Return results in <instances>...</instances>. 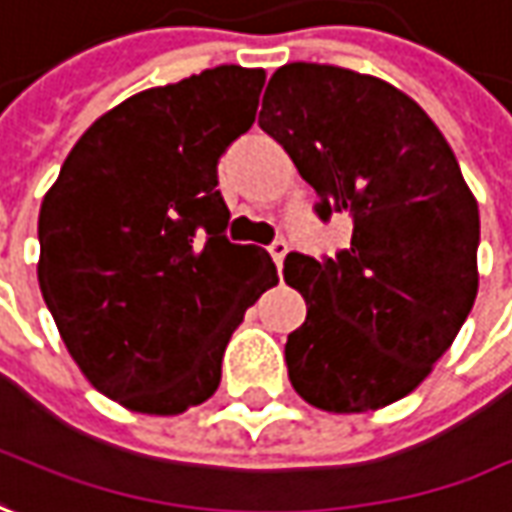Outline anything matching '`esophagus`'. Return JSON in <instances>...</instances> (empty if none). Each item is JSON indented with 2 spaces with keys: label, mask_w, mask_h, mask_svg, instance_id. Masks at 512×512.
I'll use <instances>...</instances> for the list:
<instances>
[{
  "label": "esophagus",
  "mask_w": 512,
  "mask_h": 512,
  "mask_svg": "<svg viewBox=\"0 0 512 512\" xmlns=\"http://www.w3.org/2000/svg\"><path fill=\"white\" fill-rule=\"evenodd\" d=\"M286 252H289V243H286V240H274L272 246H269V255H272V260L277 263V269H283V257H286Z\"/></svg>",
  "instance_id": "esophagus-1"
}]
</instances>
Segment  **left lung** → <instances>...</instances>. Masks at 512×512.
<instances>
[{
    "label": "left lung",
    "mask_w": 512,
    "mask_h": 512,
    "mask_svg": "<svg viewBox=\"0 0 512 512\" xmlns=\"http://www.w3.org/2000/svg\"><path fill=\"white\" fill-rule=\"evenodd\" d=\"M257 124L314 186L320 221L354 223L337 257L283 263L309 306L286 343L294 391L331 414L408 397L479 289V206L445 135L394 84L309 62L274 73Z\"/></svg>",
    "instance_id": "1"
}]
</instances>
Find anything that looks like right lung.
<instances>
[{
    "label": "right lung",
    "mask_w": 512,
    "mask_h": 512,
    "mask_svg": "<svg viewBox=\"0 0 512 512\" xmlns=\"http://www.w3.org/2000/svg\"><path fill=\"white\" fill-rule=\"evenodd\" d=\"M263 70L221 64L121 101L81 135L39 212V289L93 388L172 416L221 385L246 309L277 283L229 243L218 161L255 124Z\"/></svg>",
    "instance_id": "right-lung-1"
}]
</instances>
